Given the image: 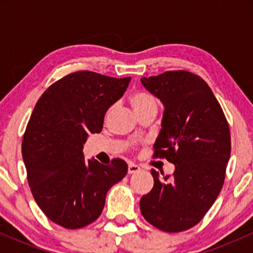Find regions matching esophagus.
I'll list each match as a JSON object with an SVG mask.
<instances>
[{"label":"esophagus","instance_id":"1","mask_svg":"<svg viewBox=\"0 0 253 253\" xmlns=\"http://www.w3.org/2000/svg\"><path fill=\"white\" fill-rule=\"evenodd\" d=\"M139 171H140V168H139L138 165H135L133 163L128 164V173H129V175H132V173H135V172H139Z\"/></svg>","mask_w":253,"mask_h":253}]
</instances>
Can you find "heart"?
Masks as SVG:
<instances>
[{
    "label": "heart",
    "instance_id": "b5f03b06",
    "mask_svg": "<svg viewBox=\"0 0 253 253\" xmlns=\"http://www.w3.org/2000/svg\"><path fill=\"white\" fill-rule=\"evenodd\" d=\"M129 102L139 117L150 110L158 109V102L156 97L146 91H136L132 94L129 97Z\"/></svg>",
    "mask_w": 253,
    "mask_h": 253
}]
</instances>
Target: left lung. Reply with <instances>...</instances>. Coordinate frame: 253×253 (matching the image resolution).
I'll return each mask as SVG.
<instances>
[{"label":"left lung","mask_w":253,"mask_h":253,"mask_svg":"<svg viewBox=\"0 0 253 253\" xmlns=\"http://www.w3.org/2000/svg\"><path fill=\"white\" fill-rule=\"evenodd\" d=\"M141 83L164 104L153 157L175 165L171 177L151 170L155 183L140 199L141 214L164 232L187 231L201 221L221 191L231 155L228 123L213 91L197 75L167 71L143 77Z\"/></svg>","instance_id":"8db88e82"}]
</instances>
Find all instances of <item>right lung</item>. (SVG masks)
<instances>
[{
  "mask_svg": "<svg viewBox=\"0 0 253 253\" xmlns=\"http://www.w3.org/2000/svg\"><path fill=\"white\" fill-rule=\"evenodd\" d=\"M130 77L72 72L38 100L22 139V157L34 200L46 216L69 229L82 228L102 213L107 191L126 176L120 158L104 165L85 161L83 145L100 133L104 114L126 91Z\"/></svg>",
  "mask_w": 253,
  "mask_h": 253,
  "instance_id": "obj_1",
  "label": "right lung"
}]
</instances>
